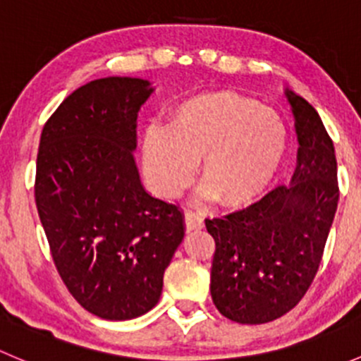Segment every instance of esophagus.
<instances>
[{"mask_svg": "<svg viewBox=\"0 0 361 361\" xmlns=\"http://www.w3.org/2000/svg\"><path fill=\"white\" fill-rule=\"evenodd\" d=\"M185 227H187V231H201L204 227V220L201 214L192 209L185 211Z\"/></svg>", "mask_w": 361, "mask_h": 361, "instance_id": "34e87169", "label": "esophagus"}]
</instances>
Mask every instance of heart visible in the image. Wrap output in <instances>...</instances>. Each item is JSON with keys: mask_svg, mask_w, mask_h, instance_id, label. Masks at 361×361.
Masks as SVG:
<instances>
[{"mask_svg": "<svg viewBox=\"0 0 361 361\" xmlns=\"http://www.w3.org/2000/svg\"><path fill=\"white\" fill-rule=\"evenodd\" d=\"M286 140L285 122L272 108L232 92L202 94L178 104L169 126L145 133V180L155 195L174 199L192 183L201 159L204 197L239 209L265 194Z\"/></svg>", "mask_w": 361, "mask_h": 361, "instance_id": "1", "label": "heart"}]
</instances>
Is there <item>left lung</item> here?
Masks as SVG:
<instances>
[{
  "instance_id": "8db88e82",
  "label": "left lung",
  "mask_w": 361,
  "mask_h": 361,
  "mask_svg": "<svg viewBox=\"0 0 361 361\" xmlns=\"http://www.w3.org/2000/svg\"><path fill=\"white\" fill-rule=\"evenodd\" d=\"M297 130L292 183L245 209L206 218L214 239L211 297L225 318L260 325L281 318L311 286L338 202L332 137L318 111L286 90Z\"/></svg>"
}]
</instances>
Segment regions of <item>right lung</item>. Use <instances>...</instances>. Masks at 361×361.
Returning <instances> with one entry per match:
<instances>
[{
    "instance_id": "right-lung-1",
    "label": "right lung",
    "mask_w": 361,
    "mask_h": 361,
    "mask_svg": "<svg viewBox=\"0 0 361 361\" xmlns=\"http://www.w3.org/2000/svg\"><path fill=\"white\" fill-rule=\"evenodd\" d=\"M148 80L110 76L69 94L47 120L35 199L57 272L103 319L155 307L164 271L185 235L176 204L152 197L134 162Z\"/></svg>"
}]
</instances>
